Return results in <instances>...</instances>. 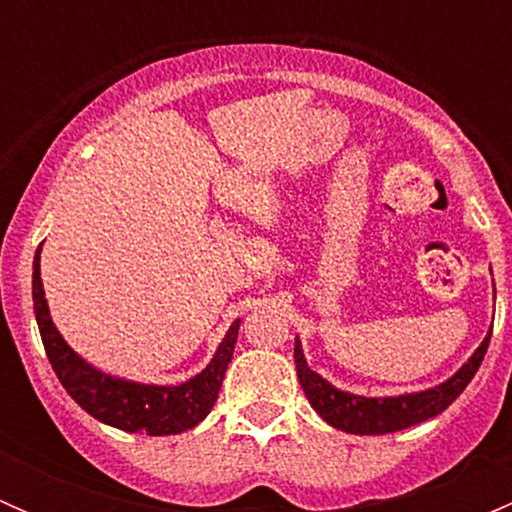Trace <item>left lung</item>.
<instances>
[{
    "label": "left lung",
    "mask_w": 512,
    "mask_h": 512,
    "mask_svg": "<svg viewBox=\"0 0 512 512\" xmlns=\"http://www.w3.org/2000/svg\"><path fill=\"white\" fill-rule=\"evenodd\" d=\"M488 342L490 332L476 349V354L443 384L418 391V394L386 396V399H366V396H354L334 389L317 371L309 369L302 347H299V339L294 342V364H297V376L304 396L329 426L347 433H359V436H381V433L404 431V428L416 426V423L446 411L476 376L480 361L488 352Z\"/></svg>",
    "instance_id": "1"
}]
</instances>
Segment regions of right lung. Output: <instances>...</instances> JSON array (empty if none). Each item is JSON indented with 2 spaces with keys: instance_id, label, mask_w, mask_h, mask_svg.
<instances>
[{
  "instance_id": "right-lung-1",
  "label": "right lung",
  "mask_w": 512,
  "mask_h": 512,
  "mask_svg": "<svg viewBox=\"0 0 512 512\" xmlns=\"http://www.w3.org/2000/svg\"><path fill=\"white\" fill-rule=\"evenodd\" d=\"M41 245L34 255V312L39 324L41 342H44L46 356L59 376L61 386L69 391L71 399L98 421L116 426L121 431L146 433V436H170L183 433L198 426L210 414L213 404L218 401V391L223 386L227 364L232 359V349L237 342L240 319L225 334L223 344L215 352L213 361L180 386H151L136 384V381L116 379L94 366L86 364L69 344L56 332L49 317V307L44 299V285L39 272Z\"/></svg>"
}]
</instances>
